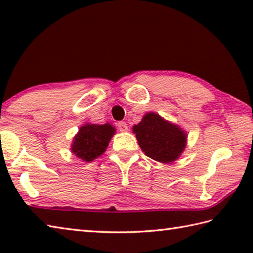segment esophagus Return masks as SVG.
Returning a JSON list of instances; mask_svg holds the SVG:
<instances>
[{
    "label": "esophagus",
    "instance_id": "obj_1",
    "mask_svg": "<svg viewBox=\"0 0 253 253\" xmlns=\"http://www.w3.org/2000/svg\"><path fill=\"white\" fill-rule=\"evenodd\" d=\"M118 128L121 131H128V125L125 122L118 123Z\"/></svg>",
    "mask_w": 253,
    "mask_h": 253
}]
</instances>
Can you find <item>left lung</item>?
Listing matches in <instances>:
<instances>
[{"label": "left lung", "mask_w": 253, "mask_h": 253, "mask_svg": "<svg viewBox=\"0 0 253 253\" xmlns=\"http://www.w3.org/2000/svg\"><path fill=\"white\" fill-rule=\"evenodd\" d=\"M132 132L145 155L164 164L176 161L187 143L183 128L153 111L145 114L140 123L132 126Z\"/></svg>", "instance_id": "8db88e82"}]
</instances>
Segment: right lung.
<instances>
[{
  "instance_id": "add662e5",
  "label": "right lung",
  "mask_w": 253,
  "mask_h": 253,
  "mask_svg": "<svg viewBox=\"0 0 253 253\" xmlns=\"http://www.w3.org/2000/svg\"><path fill=\"white\" fill-rule=\"evenodd\" d=\"M116 128L109 123L104 125L84 124L72 139V154L84 162H92L106 152Z\"/></svg>"
}]
</instances>
